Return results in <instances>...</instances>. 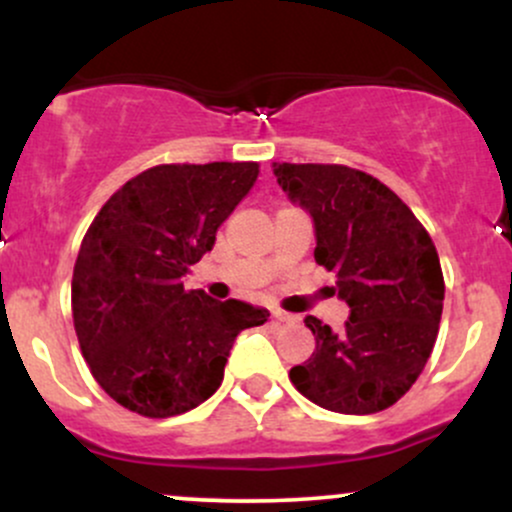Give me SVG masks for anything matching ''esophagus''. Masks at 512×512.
Masks as SVG:
<instances>
[{
	"label": "esophagus",
	"instance_id": "esophagus-1",
	"mask_svg": "<svg viewBox=\"0 0 512 512\" xmlns=\"http://www.w3.org/2000/svg\"><path fill=\"white\" fill-rule=\"evenodd\" d=\"M272 322H274L276 327H279V325H289V322H293V317L286 315V313H281V310H274Z\"/></svg>",
	"mask_w": 512,
	"mask_h": 512
}]
</instances>
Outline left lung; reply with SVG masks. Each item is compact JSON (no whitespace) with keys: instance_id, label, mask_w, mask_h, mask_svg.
Wrapping results in <instances>:
<instances>
[{"instance_id":"8db88e82","label":"left lung","mask_w":512,"mask_h":512,"mask_svg":"<svg viewBox=\"0 0 512 512\" xmlns=\"http://www.w3.org/2000/svg\"><path fill=\"white\" fill-rule=\"evenodd\" d=\"M276 182L315 226V262L337 274L344 330L313 315L315 351L289 378L317 407L375 414L424 370L438 337L445 284L436 245L390 187L349 166L272 163Z\"/></svg>"}]
</instances>
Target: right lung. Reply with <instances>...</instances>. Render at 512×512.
I'll use <instances>...</instances> for the list:
<instances>
[{"label":"right lung","mask_w":512,"mask_h":512,"mask_svg":"<svg viewBox=\"0 0 512 512\" xmlns=\"http://www.w3.org/2000/svg\"><path fill=\"white\" fill-rule=\"evenodd\" d=\"M260 166L170 163L127 180L88 226L72 279L81 354L117 404L149 419L219 390L233 342L264 308L185 291L182 276L255 185Z\"/></svg>","instance_id":"add662e5"}]
</instances>
